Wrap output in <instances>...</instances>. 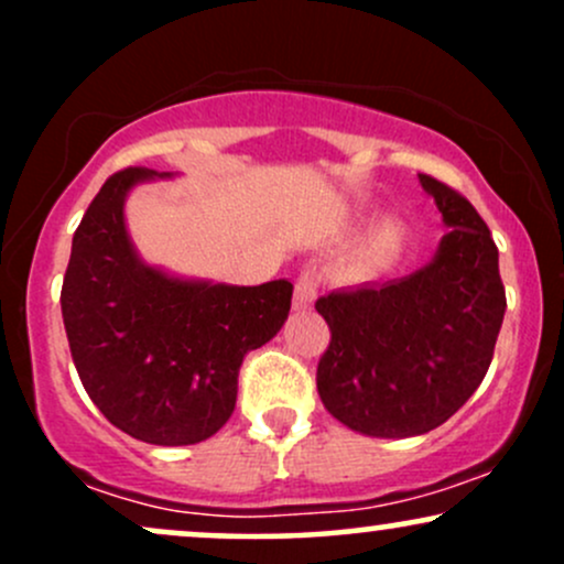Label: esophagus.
I'll return each mask as SVG.
<instances>
[{
    "label": "esophagus",
    "instance_id": "esophagus-1",
    "mask_svg": "<svg viewBox=\"0 0 564 564\" xmlns=\"http://www.w3.org/2000/svg\"><path fill=\"white\" fill-rule=\"evenodd\" d=\"M315 294H318V275H315V270H304V273L296 278L294 310H310V307H313Z\"/></svg>",
    "mask_w": 564,
    "mask_h": 564
}]
</instances>
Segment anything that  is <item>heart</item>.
<instances>
[{"instance_id":"1","label":"heart","mask_w":564,"mask_h":564,"mask_svg":"<svg viewBox=\"0 0 564 564\" xmlns=\"http://www.w3.org/2000/svg\"><path fill=\"white\" fill-rule=\"evenodd\" d=\"M405 246V225L398 217H387L368 232V238L360 246L358 257H355V268L360 273H373V270L387 268Z\"/></svg>"}]
</instances>
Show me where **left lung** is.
I'll use <instances>...</instances> for the list:
<instances>
[{
	"label": "left lung",
	"mask_w": 564,
	"mask_h": 564,
	"mask_svg": "<svg viewBox=\"0 0 564 564\" xmlns=\"http://www.w3.org/2000/svg\"><path fill=\"white\" fill-rule=\"evenodd\" d=\"M448 232L416 273L332 291L315 310L332 328L318 364L326 411L368 437H413L448 422L494 360L507 294L488 225L430 174Z\"/></svg>",
	"instance_id": "8db88e82"
}]
</instances>
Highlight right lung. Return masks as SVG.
Instances as JSON below:
<instances>
[{
  "mask_svg": "<svg viewBox=\"0 0 564 564\" xmlns=\"http://www.w3.org/2000/svg\"><path fill=\"white\" fill-rule=\"evenodd\" d=\"M156 177L172 174L129 166L106 180L74 232L61 307L102 416L142 443L193 445L230 419L243 355L281 332L294 286L193 281L142 262L124 200Z\"/></svg>",
  "mask_w": 564,
  "mask_h": 564,
  "instance_id": "obj_1",
  "label": "right lung"
}]
</instances>
